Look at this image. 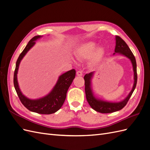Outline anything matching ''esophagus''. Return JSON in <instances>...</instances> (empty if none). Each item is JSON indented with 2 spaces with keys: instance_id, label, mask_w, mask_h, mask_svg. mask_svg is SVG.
<instances>
[{
  "instance_id": "1",
  "label": "esophagus",
  "mask_w": 150,
  "mask_h": 150,
  "mask_svg": "<svg viewBox=\"0 0 150 150\" xmlns=\"http://www.w3.org/2000/svg\"><path fill=\"white\" fill-rule=\"evenodd\" d=\"M76 74L78 76H83V72L81 71H77Z\"/></svg>"
}]
</instances>
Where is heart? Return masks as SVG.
<instances>
[{"label": "heart", "mask_w": 150, "mask_h": 150, "mask_svg": "<svg viewBox=\"0 0 150 150\" xmlns=\"http://www.w3.org/2000/svg\"><path fill=\"white\" fill-rule=\"evenodd\" d=\"M105 51L103 47H98V43L88 41L82 44L76 50V55L81 59H88L91 57L90 63L93 66L100 64L104 57Z\"/></svg>", "instance_id": "1"}]
</instances>
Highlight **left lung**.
<instances>
[{"label": "left lung", "instance_id": "8db88e82", "mask_svg": "<svg viewBox=\"0 0 150 150\" xmlns=\"http://www.w3.org/2000/svg\"><path fill=\"white\" fill-rule=\"evenodd\" d=\"M116 46L115 52L116 54L123 56L130 60L133 66V70L134 72V83L132 89L123 100L119 102H110L103 100L95 96L92 88V79L94 74V71L86 74L84 79L85 81V93L86 99L94 110L101 113H110L121 110L128 103L131 95H132L137 83V62L133 52H131L129 47L126 43L119 36H116Z\"/></svg>", "mask_w": 150, "mask_h": 150}]
</instances>
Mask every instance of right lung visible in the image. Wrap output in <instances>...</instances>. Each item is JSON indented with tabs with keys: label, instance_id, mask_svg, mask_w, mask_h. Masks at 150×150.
<instances>
[{
	"label": "right lung",
	"instance_id": "obj_1",
	"mask_svg": "<svg viewBox=\"0 0 150 150\" xmlns=\"http://www.w3.org/2000/svg\"><path fill=\"white\" fill-rule=\"evenodd\" d=\"M42 37V35H36L32 38L20 54L16 62L13 75V84L21 103L28 110L39 114L50 115L57 111L64 104L67 90L75 78L76 71L73 69L59 76L56 84L51 92L42 98L31 99L24 96L21 92L17 81V72L19 64L25 54L34 46L36 40Z\"/></svg>",
	"mask_w": 150,
	"mask_h": 150
}]
</instances>
